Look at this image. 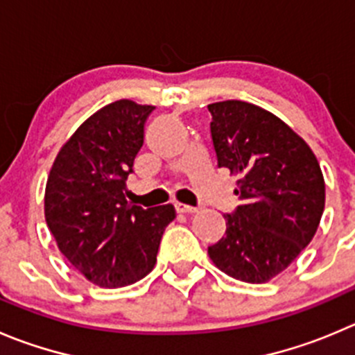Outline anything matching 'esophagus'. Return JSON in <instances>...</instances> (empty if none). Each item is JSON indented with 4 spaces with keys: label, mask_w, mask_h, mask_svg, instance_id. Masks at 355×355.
<instances>
[{
    "label": "esophagus",
    "mask_w": 355,
    "mask_h": 355,
    "mask_svg": "<svg viewBox=\"0 0 355 355\" xmlns=\"http://www.w3.org/2000/svg\"><path fill=\"white\" fill-rule=\"evenodd\" d=\"M174 207L175 211L181 212V214H193V212H197V207H191V205H187V204H180V202H175Z\"/></svg>",
    "instance_id": "34e87169"
}]
</instances>
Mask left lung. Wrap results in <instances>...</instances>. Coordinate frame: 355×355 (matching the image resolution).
Masks as SVG:
<instances>
[{
    "label": "left lung",
    "mask_w": 355,
    "mask_h": 355,
    "mask_svg": "<svg viewBox=\"0 0 355 355\" xmlns=\"http://www.w3.org/2000/svg\"><path fill=\"white\" fill-rule=\"evenodd\" d=\"M218 167L239 175L241 205L225 237L207 249L226 275L261 284L309 245L326 200L322 171L309 144L270 111L244 101L209 104Z\"/></svg>",
    "instance_id": "8db88e82"
}]
</instances>
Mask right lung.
I'll use <instances>...</instances> for the list:
<instances>
[{"label": "right lung", "mask_w": 355, "mask_h": 355, "mask_svg": "<svg viewBox=\"0 0 355 355\" xmlns=\"http://www.w3.org/2000/svg\"><path fill=\"white\" fill-rule=\"evenodd\" d=\"M155 106L120 99L87 118L55 157L45 188V219L60 252L101 288L141 281L157 263L171 204L125 200V181Z\"/></svg>", "instance_id": "1"}]
</instances>
